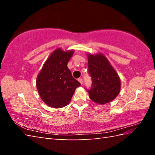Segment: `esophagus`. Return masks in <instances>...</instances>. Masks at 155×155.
<instances>
[{"label": "esophagus", "instance_id": "obj_1", "mask_svg": "<svg viewBox=\"0 0 155 155\" xmlns=\"http://www.w3.org/2000/svg\"><path fill=\"white\" fill-rule=\"evenodd\" d=\"M78 82H79V83L81 84V85H82V84H83V79H82V78H78Z\"/></svg>", "mask_w": 155, "mask_h": 155}]
</instances>
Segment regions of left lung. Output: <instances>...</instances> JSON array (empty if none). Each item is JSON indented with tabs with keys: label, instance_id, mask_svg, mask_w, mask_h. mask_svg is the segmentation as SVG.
Here are the masks:
<instances>
[{
	"label": "left lung",
	"instance_id": "8db88e82",
	"mask_svg": "<svg viewBox=\"0 0 155 155\" xmlns=\"http://www.w3.org/2000/svg\"><path fill=\"white\" fill-rule=\"evenodd\" d=\"M88 70L92 85L87 90L94 103L104 104L110 103L118 95L121 82L117 73L104 54L87 53Z\"/></svg>",
	"mask_w": 155,
	"mask_h": 155
}]
</instances>
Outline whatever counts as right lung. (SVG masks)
I'll list each match as a JSON object with an SVG mask.
<instances>
[{
    "instance_id": "add662e5",
    "label": "right lung",
    "mask_w": 155,
    "mask_h": 155,
    "mask_svg": "<svg viewBox=\"0 0 155 155\" xmlns=\"http://www.w3.org/2000/svg\"><path fill=\"white\" fill-rule=\"evenodd\" d=\"M74 51L57 48L52 52L36 79V86L41 100L52 108H62L71 101L80 83L72 77L67 66Z\"/></svg>"
}]
</instances>
